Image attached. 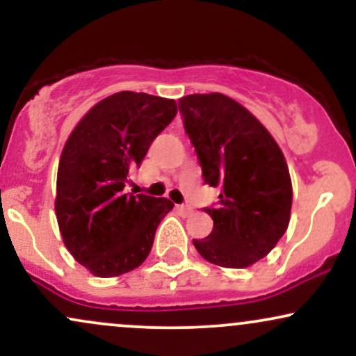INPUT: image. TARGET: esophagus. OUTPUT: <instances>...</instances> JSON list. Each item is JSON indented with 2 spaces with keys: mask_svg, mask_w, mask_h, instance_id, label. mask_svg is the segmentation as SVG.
<instances>
[{
  "mask_svg": "<svg viewBox=\"0 0 356 356\" xmlns=\"http://www.w3.org/2000/svg\"><path fill=\"white\" fill-rule=\"evenodd\" d=\"M177 209L181 211L182 216H191L192 214V207L186 206V204H182V206H177Z\"/></svg>",
  "mask_w": 356,
  "mask_h": 356,
  "instance_id": "esophagus-1",
  "label": "esophagus"
}]
</instances>
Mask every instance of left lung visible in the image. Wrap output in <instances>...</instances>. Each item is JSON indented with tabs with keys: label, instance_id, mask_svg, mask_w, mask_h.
Instances as JSON below:
<instances>
[{
	"label": "left lung",
	"instance_id": "1",
	"mask_svg": "<svg viewBox=\"0 0 356 356\" xmlns=\"http://www.w3.org/2000/svg\"><path fill=\"white\" fill-rule=\"evenodd\" d=\"M204 182L220 187L211 234L192 239L204 259L222 268H248L269 254L288 229L293 186L288 164L268 129L222 93L179 100Z\"/></svg>",
	"mask_w": 356,
	"mask_h": 356
}]
</instances>
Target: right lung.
<instances>
[{"label":"right lung","instance_id":"right-lung-1","mask_svg":"<svg viewBox=\"0 0 356 356\" xmlns=\"http://www.w3.org/2000/svg\"><path fill=\"white\" fill-rule=\"evenodd\" d=\"M172 99L118 92L81 117L61 150L55 212L70 254L93 276L140 266L159 222L172 211L165 197L125 194L154 138L174 120Z\"/></svg>","mask_w":356,"mask_h":356}]
</instances>
